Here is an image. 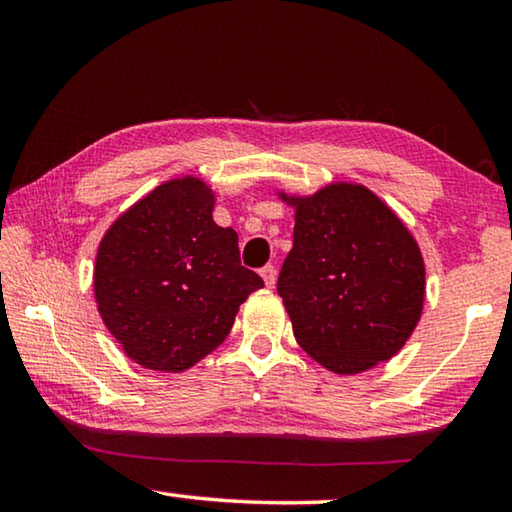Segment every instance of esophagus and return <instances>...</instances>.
Listing matches in <instances>:
<instances>
[{
  "label": "esophagus",
  "instance_id": "obj_1",
  "mask_svg": "<svg viewBox=\"0 0 512 512\" xmlns=\"http://www.w3.org/2000/svg\"><path fill=\"white\" fill-rule=\"evenodd\" d=\"M259 273H262L266 287H268V289H273V287H275V280H277V271H275V266H273V264H266Z\"/></svg>",
  "mask_w": 512,
  "mask_h": 512
}]
</instances>
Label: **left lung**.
Returning a JSON list of instances; mask_svg holds the SVG:
<instances>
[{"label":"left lung","mask_w":512,"mask_h":512,"mask_svg":"<svg viewBox=\"0 0 512 512\" xmlns=\"http://www.w3.org/2000/svg\"><path fill=\"white\" fill-rule=\"evenodd\" d=\"M280 196L296 207V225L277 293L300 348L336 375L395 357L424 305V262L411 232L363 185Z\"/></svg>","instance_id":"obj_1"}]
</instances>
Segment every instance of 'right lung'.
Returning a JSON list of instances; mask_svg holds the SVG:
<instances>
[{"mask_svg": "<svg viewBox=\"0 0 512 512\" xmlns=\"http://www.w3.org/2000/svg\"><path fill=\"white\" fill-rule=\"evenodd\" d=\"M203 180H169L103 235L94 298L110 334L135 363L180 372L219 348L241 302L264 280L241 266L239 237L212 219Z\"/></svg>", "mask_w": 512, "mask_h": 512, "instance_id": "right-lung-1", "label": "right lung"}]
</instances>
